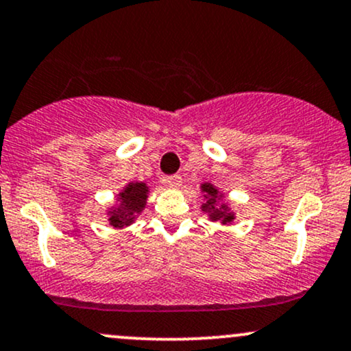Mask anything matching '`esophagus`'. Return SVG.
I'll return each mask as SVG.
<instances>
[{
    "label": "esophagus",
    "mask_w": 351,
    "mask_h": 351,
    "mask_svg": "<svg viewBox=\"0 0 351 351\" xmlns=\"http://www.w3.org/2000/svg\"><path fill=\"white\" fill-rule=\"evenodd\" d=\"M165 184L170 188H180L181 186V176L180 175H171L165 178Z\"/></svg>",
    "instance_id": "esophagus-1"
}]
</instances>
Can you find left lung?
I'll return each mask as SVG.
<instances>
[{
    "instance_id": "left-lung-1",
    "label": "left lung",
    "mask_w": 351,
    "mask_h": 351,
    "mask_svg": "<svg viewBox=\"0 0 351 351\" xmlns=\"http://www.w3.org/2000/svg\"><path fill=\"white\" fill-rule=\"evenodd\" d=\"M201 191L204 193V198H206V203H203L204 213H208L209 219L211 221H221L223 224H229L234 221V213L229 209L226 203L217 204V201L223 198V193L217 191L216 186H213L211 183L201 184Z\"/></svg>"
}]
</instances>
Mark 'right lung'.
I'll return each mask as SVG.
<instances>
[{"instance_id":"right-lung-1","label":"right lung","mask_w":351,"mask_h":351,"mask_svg":"<svg viewBox=\"0 0 351 351\" xmlns=\"http://www.w3.org/2000/svg\"><path fill=\"white\" fill-rule=\"evenodd\" d=\"M148 186L145 183H128L122 191L119 193V204L108 211V221L114 228L122 229L130 226L136 219V216L143 211L148 198Z\"/></svg>"}]
</instances>
